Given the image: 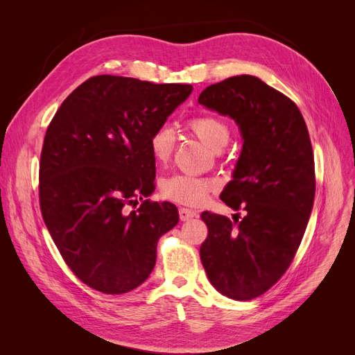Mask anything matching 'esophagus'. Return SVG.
Instances as JSON below:
<instances>
[{
  "mask_svg": "<svg viewBox=\"0 0 355 355\" xmlns=\"http://www.w3.org/2000/svg\"><path fill=\"white\" fill-rule=\"evenodd\" d=\"M197 216V211L192 210V209H187V207H180L179 209V218L180 220H188L191 218H196Z\"/></svg>",
  "mask_w": 355,
  "mask_h": 355,
  "instance_id": "34e87169",
  "label": "esophagus"
}]
</instances>
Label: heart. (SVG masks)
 <instances>
[{
  "instance_id": "1",
  "label": "heart",
  "mask_w": 355,
  "mask_h": 355,
  "mask_svg": "<svg viewBox=\"0 0 355 355\" xmlns=\"http://www.w3.org/2000/svg\"><path fill=\"white\" fill-rule=\"evenodd\" d=\"M188 130L213 151H219L228 144L230 127L220 116L204 114L192 116L187 123ZM176 144L175 130L168 124H161L149 137V149L158 166H166L173 157ZM218 184L207 178H197L189 175H175L163 180L161 192L171 201L182 204H200L206 200Z\"/></svg>"
}]
</instances>
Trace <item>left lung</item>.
<instances>
[{"instance_id":"left-lung-1","label":"left lung","mask_w":355,"mask_h":355,"mask_svg":"<svg viewBox=\"0 0 355 355\" xmlns=\"http://www.w3.org/2000/svg\"><path fill=\"white\" fill-rule=\"evenodd\" d=\"M198 102L230 115L244 141L220 194L244 216L201 213V263L218 292L250 300L280 280L302 241L315 196L313 146L296 103L253 75L211 84Z\"/></svg>"}]
</instances>
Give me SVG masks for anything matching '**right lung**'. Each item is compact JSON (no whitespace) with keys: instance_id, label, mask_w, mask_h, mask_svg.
Wrapping results in <instances>:
<instances>
[{"instance_id":"add662e5","label":"right lung","mask_w":355,"mask_h":355,"mask_svg":"<svg viewBox=\"0 0 355 355\" xmlns=\"http://www.w3.org/2000/svg\"><path fill=\"white\" fill-rule=\"evenodd\" d=\"M191 92L189 84L96 75L63 101L47 127L42 219L71 271L98 292L141 286L155 266L159 237L179 222L175 204L146 200L155 189L149 137Z\"/></svg>"}]
</instances>
